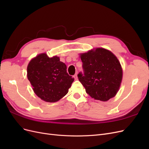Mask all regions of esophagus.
Segmentation results:
<instances>
[{"label":"esophagus","mask_w":149,"mask_h":149,"mask_svg":"<svg viewBox=\"0 0 149 149\" xmlns=\"http://www.w3.org/2000/svg\"><path fill=\"white\" fill-rule=\"evenodd\" d=\"M78 73H76L74 76H73V78L75 79H78Z\"/></svg>","instance_id":"esophagus-1"}]
</instances>
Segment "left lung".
Returning a JSON list of instances; mask_svg holds the SVG:
<instances>
[{"mask_svg":"<svg viewBox=\"0 0 149 149\" xmlns=\"http://www.w3.org/2000/svg\"><path fill=\"white\" fill-rule=\"evenodd\" d=\"M84 73L78 74L86 92L96 100L107 101L119 91L123 79V69L111 52L97 48L81 53Z\"/></svg>","mask_w":149,"mask_h":149,"instance_id":"obj_1","label":"left lung"}]
</instances>
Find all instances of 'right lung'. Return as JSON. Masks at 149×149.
Here are the masks:
<instances>
[{"label":"right lung","mask_w":149,"mask_h":149,"mask_svg":"<svg viewBox=\"0 0 149 149\" xmlns=\"http://www.w3.org/2000/svg\"><path fill=\"white\" fill-rule=\"evenodd\" d=\"M27 78L36 95L49 102L64 97L74 81L60 58H49L46 53L39 54L31 60L27 66Z\"/></svg>","instance_id":"obj_1"}]
</instances>
